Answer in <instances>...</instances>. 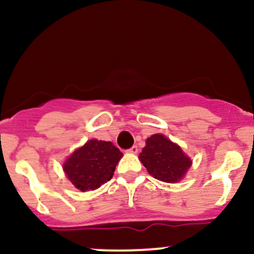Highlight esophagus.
Segmentation results:
<instances>
[{"instance_id":"esophagus-1","label":"esophagus","mask_w":254,"mask_h":254,"mask_svg":"<svg viewBox=\"0 0 254 254\" xmlns=\"http://www.w3.org/2000/svg\"><path fill=\"white\" fill-rule=\"evenodd\" d=\"M137 151H139V148H137L136 145H134V146H132V147H130L129 150H127V152H130V153H137Z\"/></svg>"}]
</instances>
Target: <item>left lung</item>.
Masks as SVG:
<instances>
[{
	"label": "left lung",
	"instance_id": "obj_1",
	"mask_svg": "<svg viewBox=\"0 0 254 254\" xmlns=\"http://www.w3.org/2000/svg\"><path fill=\"white\" fill-rule=\"evenodd\" d=\"M139 158L153 178L167 183L178 182L191 165L190 158L178 145L160 134L146 140Z\"/></svg>",
	"mask_w": 254,
	"mask_h": 254
}]
</instances>
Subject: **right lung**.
I'll list each match as a JSON object with an SVG mask.
<instances>
[{"label":"right lung","mask_w":254,"mask_h":254,"mask_svg":"<svg viewBox=\"0 0 254 254\" xmlns=\"http://www.w3.org/2000/svg\"><path fill=\"white\" fill-rule=\"evenodd\" d=\"M122 156L112 142L89 140L66 160L64 171L79 190H93L111 181Z\"/></svg>","instance_id":"obj_1"}]
</instances>
